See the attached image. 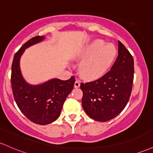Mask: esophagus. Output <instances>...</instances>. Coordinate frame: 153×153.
<instances>
[{
	"instance_id": "1",
	"label": "esophagus",
	"mask_w": 153,
	"mask_h": 153,
	"mask_svg": "<svg viewBox=\"0 0 153 153\" xmlns=\"http://www.w3.org/2000/svg\"><path fill=\"white\" fill-rule=\"evenodd\" d=\"M80 81H79V80H77L75 82V84H74V85H75V88H78V87L80 86Z\"/></svg>"
}]
</instances>
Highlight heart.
<instances>
[{"label": "heart", "mask_w": 153, "mask_h": 153, "mask_svg": "<svg viewBox=\"0 0 153 153\" xmlns=\"http://www.w3.org/2000/svg\"><path fill=\"white\" fill-rule=\"evenodd\" d=\"M115 54L116 49L112 44H105L101 40L92 42L79 56L81 59H85L80 66V73L88 78L101 76L110 66Z\"/></svg>", "instance_id": "obj_1"}]
</instances>
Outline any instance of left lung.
<instances>
[{
  "label": "left lung",
  "mask_w": 153,
  "mask_h": 153,
  "mask_svg": "<svg viewBox=\"0 0 153 153\" xmlns=\"http://www.w3.org/2000/svg\"><path fill=\"white\" fill-rule=\"evenodd\" d=\"M134 73L133 56L118 41V55L111 69L98 79L80 83L82 106L85 113L101 122L119 115L130 98Z\"/></svg>",
  "instance_id": "8db88e82"
}]
</instances>
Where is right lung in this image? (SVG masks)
Segmentation results:
<instances>
[{
    "label": "right lung",
    "instance_id": "right-lung-1",
    "mask_svg": "<svg viewBox=\"0 0 153 153\" xmlns=\"http://www.w3.org/2000/svg\"><path fill=\"white\" fill-rule=\"evenodd\" d=\"M43 38V36L33 37L15 53L11 75V88L18 107L30 120L39 125H47L58 118L75 82L74 76L67 80L52 79L38 85H29L25 81L19 69L20 56L25 48Z\"/></svg>",
    "mask_w": 153,
    "mask_h": 153
}]
</instances>
